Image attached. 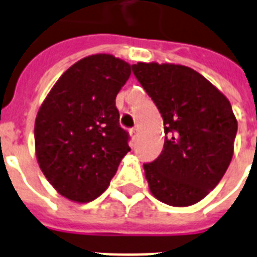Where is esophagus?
Wrapping results in <instances>:
<instances>
[{
    "instance_id": "1",
    "label": "esophagus",
    "mask_w": 257,
    "mask_h": 257,
    "mask_svg": "<svg viewBox=\"0 0 257 257\" xmlns=\"http://www.w3.org/2000/svg\"><path fill=\"white\" fill-rule=\"evenodd\" d=\"M131 136H132L133 141H137L139 140V129L137 128H132L131 129Z\"/></svg>"
}]
</instances>
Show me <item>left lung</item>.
<instances>
[{
	"label": "left lung",
	"instance_id": "8db88e82",
	"mask_svg": "<svg viewBox=\"0 0 257 257\" xmlns=\"http://www.w3.org/2000/svg\"><path fill=\"white\" fill-rule=\"evenodd\" d=\"M132 71L164 120V149L144 164L150 191L169 206L197 203L232 160L237 122L230 101L193 68L137 63Z\"/></svg>",
	"mask_w": 257,
	"mask_h": 257
}]
</instances>
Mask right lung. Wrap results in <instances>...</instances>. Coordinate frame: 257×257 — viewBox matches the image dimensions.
<instances>
[{
    "label": "right lung",
    "mask_w": 257,
    "mask_h": 257,
    "mask_svg": "<svg viewBox=\"0 0 257 257\" xmlns=\"http://www.w3.org/2000/svg\"><path fill=\"white\" fill-rule=\"evenodd\" d=\"M131 66L108 54L87 56L56 81L35 120L37 160L60 195L91 202L107 190L131 148L116 96Z\"/></svg>",
    "instance_id": "right-lung-1"
}]
</instances>
